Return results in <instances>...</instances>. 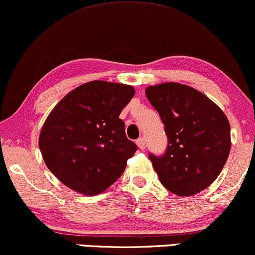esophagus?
I'll return each mask as SVG.
<instances>
[{
	"instance_id": "obj_1",
	"label": "esophagus",
	"mask_w": 255,
	"mask_h": 255,
	"mask_svg": "<svg viewBox=\"0 0 255 255\" xmlns=\"http://www.w3.org/2000/svg\"><path fill=\"white\" fill-rule=\"evenodd\" d=\"M136 144H137V146H138V148L140 149V150H143V149H145V140H144V138H138L137 139V142H136Z\"/></svg>"
}]
</instances>
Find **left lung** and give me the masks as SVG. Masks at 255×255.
Listing matches in <instances>:
<instances>
[{
  "label": "left lung",
  "mask_w": 255,
  "mask_h": 255,
  "mask_svg": "<svg viewBox=\"0 0 255 255\" xmlns=\"http://www.w3.org/2000/svg\"><path fill=\"white\" fill-rule=\"evenodd\" d=\"M145 95L168 137L164 155H149L161 184L180 197L205 190L220 175L232 148L227 116L205 94L181 83L149 86Z\"/></svg>",
  "instance_id": "obj_1"
}]
</instances>
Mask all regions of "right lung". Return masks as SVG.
Instances as JSON below:
<instances>
[{
  "instance_id": "right-lung-1",
  "label": "right lung",
  "mask_w": 255,
  "mask_h": 255,
  "mask_svg": "<svg viewBox=\"0 0 255 255\" xmlns=\"http://www.w3.org/2000/svg\"><path fill=\"white\" fill-rule=\"evenodd\" d=\"M132 86L91 81L68 93L47 116L39 149L53 175L75 192L97 196L123 174L137 150L119 118Z\"/></svg>"
}]
</instances>
